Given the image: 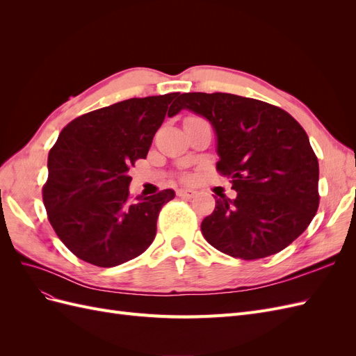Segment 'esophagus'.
<instances>
[{"mask_svg": "<svg viewBox=\"0 0 356 356\" xmlns=\"http://www.w3.org/2000/svg\"><path fill=\"white\" fill-rule=\"evenodd\" d=\"M178 196L184 197V199H191V197L196 196V191L191 190V188H179L178 190Z\"/></svg>", "mask_w": 356, "mask_h": 356, "instance_id": "esophagus-1", "label": "esophagus"}]
</instances>
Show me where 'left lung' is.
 Here are the masks:
<instances>
[{
    "label": "left lung",
    "instance_id": "8db88e82",
    "mask_svg": "<svg viewBox=\"0 0 356 356\" xmlns=\"http://www.w3.org/2000/svg\"><path fill=\"white\" fill-rule=\"evenodd\" d=\"M178 108L212 124L217 169L238 193L215 197L200 225L204 239L242 260L285 250L319 207V165L305 129L279 106L232 93H182Z\"/></svg>",
    "mask_w": 356,
    "mask_h": 356
}]
</instances>
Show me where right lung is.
Returning a JSON list of instances; mask_svg holds the SVG:
<instances>
[{
	"instance_id": "add662e5",
	"label": "right lung",
	"mask_w": 356,
	"mask_h": 356,
	"mask_svg": "<svg viewBox=\"0 0 356 356\" xmlns=\"http://www.w3.org/2000/svg\"><path fill=\"white\" fill-rule=\"evenodd\" d=\"M179 93L132 98L74 118L49 153L42 187L47 217L80 260L114 267L153 243L157 217L174 190L129 197V168L145 159L157 129L178 114Z\"/></svg>"
}]
</instances>
